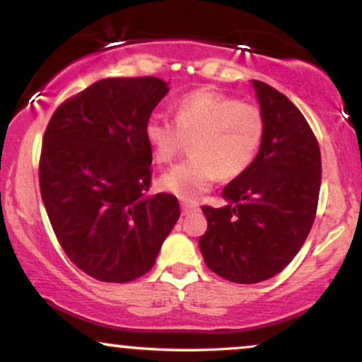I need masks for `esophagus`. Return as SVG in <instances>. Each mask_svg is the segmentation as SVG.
Wrapping results in <instances>:
<instances>
[{
	"mask_svg": "<svg viewBox=\"0 0 362 362\" xmlns=\"http://www.w3.org/2000/svg\"><path fill=\"white\" fill-rule=\"evenodd\" d=\"M195 211H199L197 206L189 204V202H182V214H184V216L192 214V213H195Z\"/></svg>",
	"mask_w": 362,
	"mask_h": 362,
	"instance_id": "obj_1",
	"label": "esophagus"
}]
</instances>
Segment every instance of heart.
<instances>
[{"label":"heart","instance_id":"1","mask_svg":"<svg viewBox=\"0 0 362 362\" xmlns=\"http://www.w3.org/2000/svg\"><path fill=\"white\" fill-rule=\"evenodd\" d=\"M265 136V117L259 105L231 95L202 88L175 103V120L151 115L144 138L153 160L168 163L192 141L190 160L158 178V187L182 201H195L219 175L235 178L247 172L259 155Z\"/></svg>","mask_w":362,"mask_h":362}]
</instances>
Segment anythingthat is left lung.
<instances>
[{"mask_svg":"<svg viewBox=\"0 0 362 362\" xmlns=\"http://www.w3.org/2000/svg\"><path fill=\"white\" fill-rule=\"evenodd\" d=\"M265 136L247 172L223 189L226 206H202L199 247L211 271L238 284L279 274L305 243L317 214L322 158L313 131L286 95L252 80Z\"/></svg>","mask_w":362,"mask_h":362,"instance_id":"8db88e82","label":"left lung"}]
</instances>
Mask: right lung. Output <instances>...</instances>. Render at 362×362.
<instances>
[{"mask_svg":"<svg viewBox=\"0 0 362 362\" xmlns=\"http://www.w3.org/2000/svg\"><path fill=\"white\" fill-rule=\"evenodd\" d=\"M168 93L155 76L107 78L57 107L40 153V195L69 260L102 282H129L155 265L180 218L175 195L148 194L144 126Z\"/></svg>","mask_w":362,"mask_h":362,"instance_id":"right-lung-1","label":"right lung"}]
</instances>
